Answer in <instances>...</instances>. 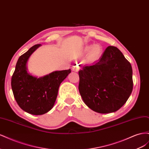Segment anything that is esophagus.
<instances>
[{"mask_svg": "<svg viewBox=\"0 0 149 149\" xmlns=\"http://www.w3.org/2000/svg\"><path fill=\"white\" fill-rule=\"evenodd\" d=\"M79 68L78 65H74L72 67V70L75 71V72H78L79 71Z\"/></svg>", "mask_w": 149, "mask_h": 149, "instance_id": "34e87169", "label": "esophagus"}]
</instances>
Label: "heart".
Listing matches in <instances>:
<instances>
[{"label": "heart", "instance_id": "b5f03b06", "mask_svg": "<svg viewBox=\"0 0 149 149\" xmlns=\"http://www.w3.org/2000/svg\"><path fill=\"white\" fill-rule=\"evenodd\" d=\"M86 52H89V57L93 60L98 59L101 55L102 48L99 45H96L93 47L88 46L85 48Z\"/></svg>", "mask_w": 149, "mask_h": 149}]
</instances>
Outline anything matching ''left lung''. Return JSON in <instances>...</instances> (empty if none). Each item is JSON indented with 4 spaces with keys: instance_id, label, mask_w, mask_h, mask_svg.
Masks as SVG:
<instances>
[{
    "instance_id": "obj_1",
    "label": "left lung",
    "mask_w": 149,
    "mask_h": 149,
    "mask_svg": "<svg viewBox=\"0 0 149 149\" xmlns=\"http://www.w3.org/2000/svg\"><path fill=\"white\" fill-rule=\"evenodd\" d=\"M79 91L93 111L106 114L119 110L133 89L131 65L119 49L107 47L98 61L79 72Z\"/></svg>"
}]
</instances>
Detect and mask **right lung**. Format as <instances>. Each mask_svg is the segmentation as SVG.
Here are the masks:
<instances>
[{"label": "right lung", "instance_id": "1", "mask_svg": "<svg viewBox=\"0 0 149 149\" xmlns=\"http://www.w3.org/2000/svg\"><path fill=\"white\" fill-rule=\"evenodd\" d=\"M40 45H35L19 57L11 79L12 89L18 105L33 115H42L52 109L61 83L71 73L70 69L56 71L39 78L28 73L26 62Z\"/></svg>", "mask_w": 149, "mask_h": 149}]
</instances>
